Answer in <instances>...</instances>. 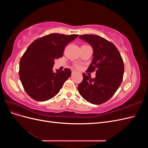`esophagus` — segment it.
Segmentation results:
<instances>
[{"label": "esophagus", "mask_w": 148, "mask_h": 148, "mask_svg": "<svg viewBox=\"0 0 148 148\" xmlns=\"http://www.w3.org/2000/svg\"><path fill=\"white\" fill-rule=\"evenodd\" d=\"M75 73V70L71 71V75H74Z\"/></svg>", "instance_id": "1"}]
</instances>
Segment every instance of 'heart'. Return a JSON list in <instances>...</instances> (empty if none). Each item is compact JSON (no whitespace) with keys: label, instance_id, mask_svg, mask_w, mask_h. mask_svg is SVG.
I'll return each instance as SVG.
<instances>
[{"label":"heart","instance_id":"obj_1","mask_svg":"<svg viewBox=\"0 0 148 148\" xmlns=\"http://www.w3.org/2000/svg\"><path fill=\"white\" fill-rule=\"evenodd\" d=\"M75 67H76V68H77V69H79L80 66H79L78 65H75Z\"/></svg>","mask_w":148,"mask_h":148}]
</instances>
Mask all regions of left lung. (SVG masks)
<instances>
[{"label": "left lung", "instance_id": "left-lung-1", "mask_svg": "<svg viewBox=\"0 0 148 148\" xmlns=\"http://www.w3.org/2000/svg\"><path fill=\"white\" fill-rule=\"evenodd\" d=\"M79 38L89 43L93 49V59L88 71L96 70L91 78L83 73V79L78 90L84 99L93 104H101L113 96L122 82L123 61L113 43L97 35L83 34Z\"/></svg>", "mask_w": 148, "mask_h": 148}]
</instances>
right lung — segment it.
Masks as SVG:
<instances>
[{
    "label": "right lung",
    "instance_id": "add662e5",
    "mask_svg": "<svg viewBox=\"0 0 148 148\" xmlns=\"http://www.w3.org/2000/svg\"><path fill=\"white\" fill-rule=\"evenodd\" d=\"M78 36L52 33L36 39L20 62L19 76L26 93L37 101H46L57 95L71 75L69 69L52 70L54 60L63 56L65 47Z\"/></svg>",
    "mask_w": 148,
    "mask_h": 148
}]
</instances>
